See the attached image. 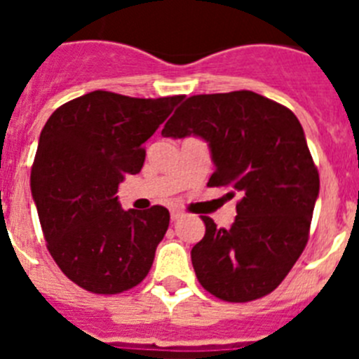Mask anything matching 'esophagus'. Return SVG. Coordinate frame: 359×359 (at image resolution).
<instances>
[{"mask_svg":"<svg viewBox=\"0 0 359 359\" xmlns=\"http://www.w3.org/2000/svg\"><path fill=\"white\" fill-rule=\"evenodd\" d=\"M180 217H183V212L180 210V208H172V210H170V219H172V221H176V219H180Z\"/></svg>","mask_w":359,"mask_h":359,"instance_id":"esophagus-1","label":"esophagus"}]
</instances>
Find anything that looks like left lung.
Returning a JSON list of instances; mask_svg holds the SVG:
<instances>
[{
    "mask_svg": "<svg viewBox=\"0 0 359 359\" xmlns=\"http://www.w3.org/2000/svg\"><path fill=\"white\" fill-rule=\"evenodd\" d=\"M163 136H199L210 147V187L239 194L236 221L205 237L190 257L208 293L250 302L280 284L309 239L320 177L293 111L253 91L194 95L165 123Z\"/></svg>",
    "mask_w": 359,
    "mask_h": 359,
    "instance_id": "obj_1",
    "label": "left lung"
}]
</instances>
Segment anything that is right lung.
Returning <instances> with one entry per match:
<instances>
[{
  "label": "right lung",
  "mask_w": 359,
  "mask_h": 359,
  "mask_svg": "<svg viewBox=\"0 0 359 359\" xmlns=\"http://www.w3.org/2000/svg\"><path fill=\"white\" fill-rule=\"evenodd\" d=\"M183 95L133 98L91 91L57 107L32 165L46 248L82 290L116 294L138 286L169 228V210H123L118 185L144 167L151 138Z\"/></svg>",
  "instance_id": "add662e5"
}]
</instances>
